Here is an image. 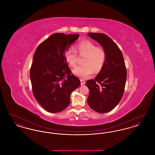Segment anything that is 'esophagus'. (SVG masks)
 <instances>
[{
	"label": "esophagus",
	"instance_id": "1",
	"mask_svg": "<svg viewBox=\"0 0 155 155\" xmlns=\"http://www.w3.org/2000/svg\"><path fill=\"white\" fill-rule=\"evenodd\" d=\"M85 84V81L84 80H81V85H84Z\"/></svg>",
	"mask_w": 155,
	"mask_h": 155
}]
</instances>
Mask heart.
Returning a JSON list of instances; mask_svg holds the SVG:
<instances>
[{"label": "heart", "instance_id": "b5f03b06", "mask_svg": "<svg viewBox=\"0 0 155 155\" xmlns=\"http://www.w3.org/2000/svg\"><path fill=\"white\" fill-rule=\"evenodd\" d=\"M77 52L80 55H85L83 59L84 64L75 67L73 72L76 76L81 78H87L93 73L94 71H99L104 65L106 58L104 50L89 40H84L75 46V50L70 47L65 52L67 62L71 66L77 64Z\"/></svg>", "mask_w": 155, "mask_h": 155}]
</instances>
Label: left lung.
<instances>
[{
    "label": "left lung",
    "mask_w": 155,
    "mask_h": 155,
    "mask_svg": "<svg viewBox=\"0 0 155 155\" xmlns=\"http://www.w3.org/2000/svg\"><path fill=\"white\" fill-rule=\"evenodd\" d=\"M88 36L102 45L106 58L102 68L94 80L86 82L89 90V106L99 113L113 110L123 95L127 70L122 52L107 35L101 33H88Z\"/></svg>",
    "instance_id": "8db88e82"
}]
</instances>
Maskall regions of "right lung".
I'll return each instance as SVG.
<instances>
[{
	"instance_id": "obj_1",
	"label": "right lung",
	"mask_w": 155,
	"mask_h": 155,
	"mask_svg": "<svg viewBox=\"0 0 155 155\" xmlns=\"http://www.w3.org/2000/svg\"><path fill=\"white\" fill-rule=\"evenodd\" d=\"M78 34L55 33L39 45L33 56L30 79L33 94L45 110L58 113L70 103L71 92L80 80L71 73L65 56Z\"/></svg>"
}]
</instances>
